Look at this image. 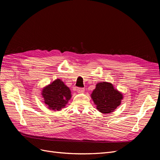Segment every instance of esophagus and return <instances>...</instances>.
Instances as JSON below:
<instances>
[{
  "label": "esophagus",
  "instance_id": "34e87169",
  "mask_svg": "<svg viewBox=\"0 0 160 160\" xmlns=\"http://www.w3.org/2000/svg\"><path fill=\"white\" fill-rule=\"evenodd\" d=\"M77 91L79 93H83L85 92V89L84 88H77Z\"/></svg>",
  "mask_w": 160,
  "mask_h": 160
}]
</instances>
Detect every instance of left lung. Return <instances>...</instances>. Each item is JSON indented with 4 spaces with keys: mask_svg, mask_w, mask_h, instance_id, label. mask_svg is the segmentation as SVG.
I'll return each mask as SVG.
<instances>
[{
    "mask_svg": "<svg viewBox=\"0 0 160 160\" xmlns=\"http://www.w3.org/2000/svg\"><path fill=\"white\" fill-rule=\"evenodd\" d=\"M97 109L102 113H109L121 104L123 95L108 82H101L96 85L91 95Z\"/></svg>",
    "mask_w": 160,
    "mask_h": 160,
    "instance_id": "1",
    "label": "left lung"
}]
</instances>
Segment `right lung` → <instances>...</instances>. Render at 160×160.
I'll use <instances>...</instances> for the list:
<instances>
[{"instance_id": "add662e5", "label": "right lung", "mask_w": 160, "mask_h": 160, "mask_svg": "<svg viewBox=\"0 0 160 160\" xmlns=\"http://www.w3.org/2000/svg\"><path fill=\"white\" fill-rule=\"evenodd\" d=\"M71 91L61 79H56L45 87L42 90V96L46 106L53 111H60L65 107L71 98Z\"/></svg>"}]
</instances>
